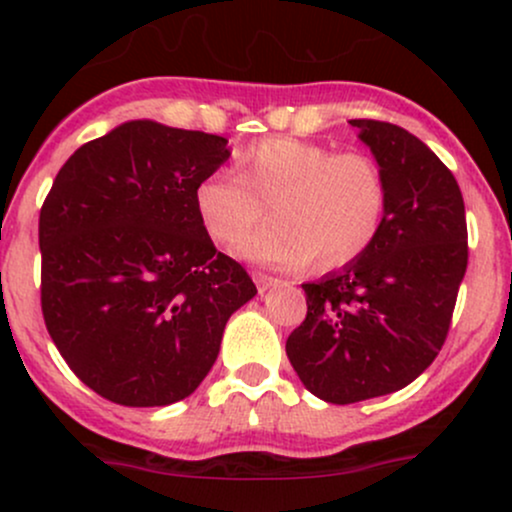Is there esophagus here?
Masks as SVG:
<instances>
[{
	"label": "esophagus",
	"mask_w": 512,
	"mask_h": 512,
	"mask_svg": "<svg viewBox=\"0 0 512 512\" xmlns=\"http://www.w3.org/2000/svg\"><path fill=\"white\" fill-rule=\"evenodd\" d=\"M252 279H255L257 291H260V293L274 289V286H279V284H284V281H281V279H276V276H269V274H264V272H255V274H252Z\"/></svg>",
	"instance_id": "34e87169"
}]
</instances>
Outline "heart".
<instances>
[{"label":"heart","instance_id":"heart-1","mask_svg":"<svg viewBox=\"0 0 512 512\" xmlns=\"http://www.w3.org/2000/svg\"><path fill=\"white\" fill-rule=\"evenodd\" d=\"M236 175L211 173L195 187L197 219L219 245H236L270 204L275 221L238 245V255L279 269L315 260L342 269L361 260L383 231L387 180L361 151L296 137H269L240 149Z\"/></svg>","mask_w":512,"mask_h":512}]
</instances>
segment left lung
Here are the masks:
<instances>
[{"label":"left lung","instance_id":"8db88e82","mask_svg":"<svg viewBox=\"0 0 512 512\" xmlns=\"http://www.w3.org/2000/svg\"><path fill=\"white\" fill-rule=\"evenodd\" d=\"M387 180L383 231L361 260L303 284L308 315L286 339L301 383L330 404L390 395L431 366L467 272L455 175L407 129L351 120Z\"/></svg>","mask_w":512,"mask_h":512}]
</instances>
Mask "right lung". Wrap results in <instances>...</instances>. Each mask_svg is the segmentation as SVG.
Listing matches in <instances>:
<instances>
[{"label":"right lung","instance_id":"1","mask_svg":"<svg viewBox=\"0 0 512 512\" xmlns=\"http://www.w3.org/2000/svg\"><path fill=\"white\" fill-rule=\"evenodd\" d=\"M226 139L151 120L76 149L40 207V308L67 366L122 407H166L197 390L228 317L257 289L214 248L197 182Z\"/></svg>","mask_w":512,"mask_h":512}]
</instances>
